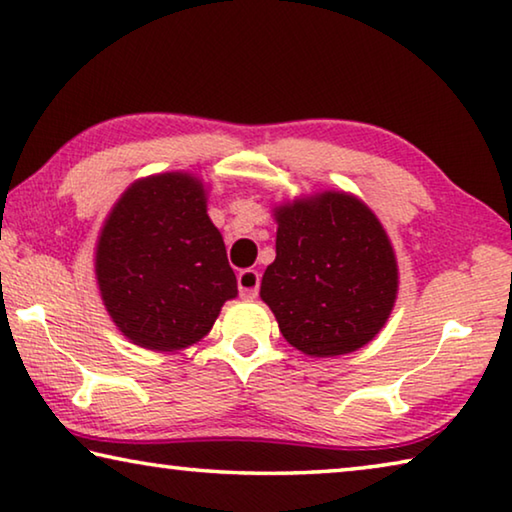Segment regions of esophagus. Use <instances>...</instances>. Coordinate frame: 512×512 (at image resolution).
Instances as JSON below:
<instances>
[{
  "mask_svg": "<svg viewBox=\"0 0 512 512\" xmlns=\"http://www.w3.org/2000/svg\"><path fill=\"white\" fill-rule=\"evenodd\" d=\"M258 286H261V274L256 270H242L238 274V288H240V295L245 299H256Z\"/></svg>",
  "mask_w": 512,
  "mask_h": 512,
  "instance_id": "obj_1",
  "label": "esophagus"
}]
</instances>
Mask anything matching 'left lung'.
Returning a JSON list of instances; mask_svg holds the SVG:
<instances>
[{
    "instance_id": "8db88e82",
    "label": "left lung",
    "mask_w": 512,
    "mask_h": 512,
    "mask_svg": "<svg viewBox=\"0 0 512 512\" xmlns=\"http://www.w3.org/2000/svg\"><path fill=\"white\" fill-rule=\"evenodd\" d=\"M276 258L261 281L292 347L313 358L351 354L376 338L395 308L399 267L372 208L324 190L272 208Z\"/></svg>"
}]
</instances>
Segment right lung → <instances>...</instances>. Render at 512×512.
I'll list each match as a JSON object with an SVG mask.
<instances>
[{"instance_id":"obj_1","label":"right lung","mask_w":512,"mask_h":512,"mask_svg":"<svg viewBox=\"0 0 512 512\" xmlns=\"http://www.w3.org/2000/svg\"><path fill=\"white\" fill-rule=\"evenodd\" d=\"M206 186L190 172L133 181L106 215L95 249L99 295L133 345H195L238 297L222 233L206 213Z\"/></svg>"}]
</instances>
